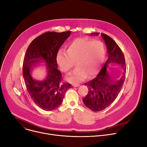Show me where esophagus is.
<instances>
[{"label": "esophagus", "mask_w": 147, "mask_h": 147, "mask_svg": "<svg viewBox=\"0 0 147 147\" xmlns=\"http://www.w3.org/2000/svg\"><path fill=\"white\" fill-rule=\"evenodd\" d=\"M80 86V84H73L72 85V86H74V87H78V86Z\"/></svg>", "instance_id": "esophagus-1"}]
</instances>
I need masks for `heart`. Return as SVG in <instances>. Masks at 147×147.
Segmentation results:
<instances>
[{
  "instance_id": "heart-1",
  "label": "heart",
  "mask_w": 147,
  "mask_h": 147,
  "mask_svg": "<svg viewBox=\"0 0 147 147\" xmlns=\"http://www.w3.org/2000/svg\"><path fill=\"white\" fill-rule=\"evenodd\" d=\"M66 51L60 50L56 61L61 70L65 73L70 71L76 62L77 69L66 76V80L72 84L81 82L88 76L92 78L98 74L106 55L102 42L88 38L75 39Z\"/></svg>"
}]
</instances>
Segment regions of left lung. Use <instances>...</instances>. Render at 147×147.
Here are the masks:
<instances>
[{
  "instance_id": "left-lung-1",
  "label": "left lung",
  "mask_w": 147,
  "mask_h": 147,
  "mask_svg": "<svg viewBox=\"0 0 147 147\" xmlns=\"http://www.w3.org/2000/svg\"><path fill=\"white\" fill-rule=\"evenodd\" d=\"M98 35L99 33L91 34ZM100 36L106 45L108 58L98 75L94 80L85 84L88 88V93L83 99L85 106L94 112L102 111L114 102L122 87L126 73L125 58L118 45L107 35L102 33ZM110 64H118L123 69L118 78L109 74L107 67Z\"/></svg>"
}]
</instances>
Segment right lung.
<instances>
[{
	"label": "right lung",
	"mask_w": 147,
	"mask_h": 147,
	"mask_svg": "<svg viewBox=\"0 0 147 147\" xmlns=\"http://www.w3.org/2000/svg\"><path fill=\"white\" fill-rule=\"evenodd\" d=\"M71 31L48 32L33 40L26 50L23 63V75L27 91L32 99L43 110L50 111L62 104L65 92L71 85L62 83L56 56ZM44 62L47 74L43 80L33 78L31 72L36 64Z\"/></svg>",
	"instance_id": "add662e5"
}]
</instances>
